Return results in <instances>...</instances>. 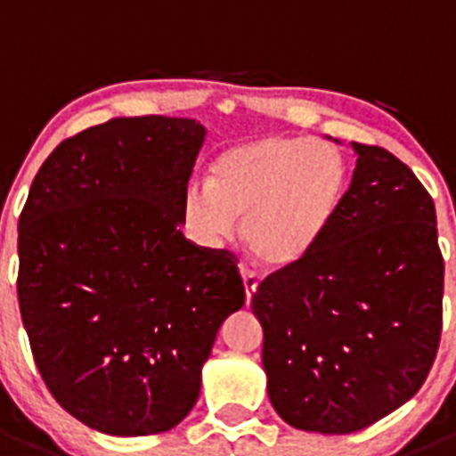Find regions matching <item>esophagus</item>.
Here are the masks:
<instances>
[{"instance_id":"esophagus-1","label":"esophagus","mask_w":456,"mask_h":456,"mask_svg":"<svg viewBox=\"0 0 456 456\" xmlns=\"http://www.w3.org/2000/svg\"><path fill=\"white\" fill-rule=\"evenodd\" d=\"M241 281H244V289H247V304H248L257 289V278H256V273L241 267Z\"/></svg>"}]
</instances>
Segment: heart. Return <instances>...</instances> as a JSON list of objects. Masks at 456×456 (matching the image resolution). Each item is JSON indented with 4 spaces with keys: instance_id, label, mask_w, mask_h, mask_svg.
<instances>
[{
    "instance_id": "heart-1",
    "label": "heart",
    "mask_w": 456,
    "mask_h": 456,
    "mask_svg": "<svg viewBox=\"0 0 456 456\" xmlns=\"http://www.w3.org/2000/svg\"><path fill=\"white\" fill-rule=\"evenodd\" d=\"M347 189L340 152L326 141L263 134L225 148L212 178L191 180L183 221L203 244H216L244 216L241 237L263 267L304 263L331 228Z\"/></svg>"
}]
</instances>
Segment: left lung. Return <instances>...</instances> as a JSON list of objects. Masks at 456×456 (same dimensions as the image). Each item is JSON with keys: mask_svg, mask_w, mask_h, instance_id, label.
<instances>
[{"mask_svg": "<svg viewBox=\"0 0 456 456\" xmlns=\"http://www.w3.org/2000/svg\"><path fill=\"white\" fill-rule=\"evenodd\" d=\"M352 184L304 263L253 294L273 409L304 432L352 434L425 384L441 342L436 209L393 152L352 143Z\"/></svg>", "mask_w": 456, "mask_h": 456, "instance_id": "1", "label": "left lung"}]
</instances>
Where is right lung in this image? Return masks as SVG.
<instances>
[{"label":"right lung","mask_w":456,"mask_h":456,"mask_svg":"<svg viewBox=\"0 0 456 456\" xmlns=\"http://www.w3.org/2000/svg\"><path fill=\"white\" fill-rule=\"evenodd\" d=\"M205 127L136 116L52 151L18 224V301L36 368L102 434L168 432L193 409L216 331L244 305L237 257L183 235Z\"/></svg>","instance_id":"1"}]
</instances>
